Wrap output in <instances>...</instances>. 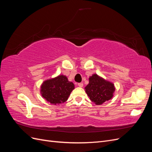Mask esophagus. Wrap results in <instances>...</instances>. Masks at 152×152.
Masks as SVG:
<instances>
[{"label": "esophagus", "mask_w": 152, "mask_h": 152, "mask_svg": "<svg viewBox=\"0 0 152 152\" xmlns=\"http://www.w3.org/2000/svg\"><path fill=\"white\" fill-rule=\"evenodd\" d=\"M84 86V84L83 83H79L78 84V86L80 87H82Z\"/></svg>", "instance_id": "34e87169"}]
</instances>
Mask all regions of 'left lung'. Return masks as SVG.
<instances>
[{"label":"left lung","instance_id":"8db88e82","mask_svg":"<svg viewBox=\"0 0 152 152\" xmlns=\"http://www.w3.org/2000/svg\"><path fill=\"white\" fill-rule=\"evenodd\" d=\"M84 89L92 102L96 105H101L112 99L115 91L113 82L104 79L96 73L89 77V84Z\"/></svg>","mask_w":152,"mask_h":152}]
</instances>
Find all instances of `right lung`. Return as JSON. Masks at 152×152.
Returning <instances> with one entry per match:
<instances>
[{
    "label": "right lung",
    "mask_w": 152,
    "mask_h": 152,
    "mask_svg": "<svg viewBox=\"0 0 152 152\" xmlns=\"http://www.w3.org/2000/svg\"><path fill=\"white\" fill-rule=\"evenodd\" d=\"M75 85L69 81L66 75L57 77L44 80L40 86L41 96L48 102L54 105H59L67 101Z\"/></svg>",
    "instance_id": "obj_1"
}]
</instances>
